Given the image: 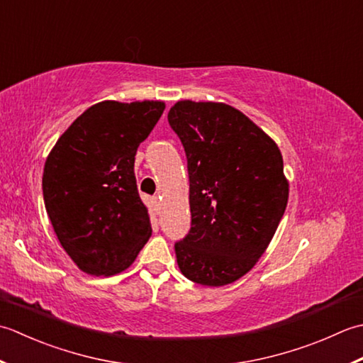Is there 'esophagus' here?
Segmentation results:
<instances>
[{
  "mask_svg": "<svg viewBox=\"0 0 363 363\" xmlns=\"http://www.w3.org/2000/svg\"><path fill=\"white\" fill-rule=\"evenodd\" d=\"M150 205H152V211H153L155 214H158V213H160V208H161V202H160V197H158V196H155V197H152V201H150Z\"/></svg>",
  "mask_w": 363,
  "mask_h": 363,
  "instance_id": "34e87169",
  "label": "esophagus"
}]
</instances>
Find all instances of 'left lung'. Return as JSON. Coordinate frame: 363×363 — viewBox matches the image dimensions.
I'll return each mask as SVG.
<instances>
[{"label":"left lung","instance_id":"1","mask_svg":"<svg viewBox=\"0 0 363 363\" xmlns=\"http://www.w3.org/2000/svg\"><path fill=\"white\" fill-rule=\"evenodd\" d=\"M188 158L191 230L175 244L184 277L228 285L254 268L282 219L290 184L277 144L240 109L177 101L167 114Z\"/></svg>","mask_w":363,"mask_h":363}]
</instances>
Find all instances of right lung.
Wrapping results in <instances>:
<instances>
[{
  "instance_id": "1",
  "label": "right lung",
  "mask_w": 363,
  "mask_h": 363,
  "mask_svg": "<svg viewBox=\"0 0 363 363\" xmlns=\"http://www.w3.org/2000/svg\"><path fill=\"white\" fill-rule=\"evenodd\" d=\"M164 108L158 100L100 101L62 133L47 157L42 188L48 218L86 274H119L150 238L135 157Z\"/></svg>"
}]
</instances>
